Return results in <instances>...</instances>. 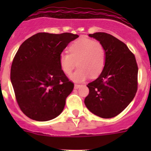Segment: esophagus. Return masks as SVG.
I'll return each mask as SVG.
<instances>
[{
	"instance_id": "obj_1",
	"label": "esophagus",
	"mask_w": 151,
	"mask_h": 151,
	"mask_svg": "<svg viewBox=\"0 0 151 151\" xmlns=\"http://www.w3.org/2000/svg\"><path fill=\"white\" fill-rule=\"evenodd\" d=\"M81 86V85H78V84H75V85H74V88H75V89H78V88L80 87Z\"/></svg>"
}]
</instances>
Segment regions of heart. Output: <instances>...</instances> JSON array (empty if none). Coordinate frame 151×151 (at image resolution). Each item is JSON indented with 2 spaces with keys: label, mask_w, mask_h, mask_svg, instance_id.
<instances>
[{
  "label": "heart",
  "mask_w": 151,
  "mask_h": 151,
  "mask_svg": "<svg viewBox=\"0 0 151 151\" xmlns=\"http://www.w3.org/2000/svg\"><path fill=\"white\" fill-rule=\"evenodd\" d=\"M68 52L59 55V64L66 75H70L78 65V69L71 76L73 81L81 82L89 76L96 78L100 75L105 66L106 51L99 41L81 37L70 44Z\"/></svg>",
  "instance_id": "b5f03b06"
}]
</instances>
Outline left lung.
<instances>
[{
  "label": "left lung",
  "instance_id": "obj_1",
  "mask_svg": "<svg viewBox=\"0 0 151 151\" xmlns=\"http://www.w3.org/2000/svg\"><path fill=\"white\" fill-rule=\"evenodd\" d=\"M106 51V63L99 77L88 84L89 93L85 104L94 114L111 118L122 113L136 96L138 66L136 57L124 42L106 33L88 35Z\"/></svg>",
  "mask_w": 151,
  "mask_h": 151
}]
</instances>
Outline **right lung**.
I'll return each mask as SVG.
<instances>
[{"mask_svg": "<svg viewBox=\"0 0 151 151\" xmlns=\"http://www.w3.org/2000/svg\"><path fill=\"white\" fill-rule=\"evenodd\" d=\"M78 35L37 33L20 45L11 67V81L20 110L30 119L46 122L63 110L73 83L62 71L59 56Z\"/></svg>", "mask_w": 151, "mask_h": 151, "instance_id": "obj_1", "label": "right lung"}]
</instances>
